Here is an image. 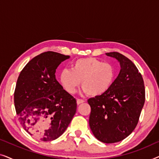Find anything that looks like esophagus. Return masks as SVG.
<instances>
[{
    "label": "esophagus",
    "mask_w": 159,
    "mask_h": 159,
    "mask_svg": "<svg viewBox=\"0 0 159 159\" xmlns=\"http://www.w3.org/2000/svg\"><path fill=\"white\" fill-rule=\"evenodd\" d=\"M84 102V100H82V99H77V105H80V104L83 103Z\"/></svg>",
    "instance_id": "34e87169"
}]
</instances>
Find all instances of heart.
Listing matches in <instances>:
<instances>
[{"label": "heart", "instance_id": "obj_1", "mask_svg": "<svg viewBox=\"0 0 159 159\" xmlns=\"http://www.w3.org/2000/svg\"><path fill=\"white\" fill-rule=\"evenodd\" d=\"M116 77L114 65L96 58H80L73 63L72 69H64L60 80L65 90L75 93L81 82L82 91L92 97H100L110 90Z\"/></svg>", "mask_w": 159, "mask_h": 159}]
</instances>
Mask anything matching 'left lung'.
Listing matches in <instances>:
<instances>
[{"mask_svg":"<svg viewBox=\"0 0 159 159\" xmlns=\"http://www.w3.org/2000/svg\"><path fill=\"white\" fill-rule=\"evenodd\" d=\"M118 61L121 69L106 94L88 99L91 107L89 125L98 140L114 143L129 136L138 123L144 106V82L135 65L117 52L106 53Z\"/></svg>","mask_w":159,"mask_h":159,"instance_id":"8db88e82","label":"left lung"}]
</instances>
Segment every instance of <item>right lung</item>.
<instances>
[{"mask_svg":"<svg viewBox=\"0 0 159 159\" xmlns=\"http://www.w3.org/2000/svg\"><path fill=\"white\" fill-rule=\"evenodd\" d=\"M70 56L47 51L27 63L19 75L14 106L26 132L42 141L57 139L75 116L77 101L56 79V69Z\"/></svg>","mask_w":159,"mask_h":159,"instance_id":"1","label":"right lung"}]
</instances>
